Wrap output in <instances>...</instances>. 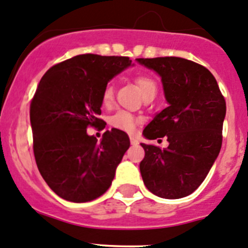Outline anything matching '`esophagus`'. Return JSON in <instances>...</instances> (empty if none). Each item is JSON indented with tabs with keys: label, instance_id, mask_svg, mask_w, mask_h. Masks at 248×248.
Here are the masks:
<instances>
[{
	"label": "esophagus",
	"instance_id": "esophagus-1",
	"mask_svg": "<svg viewBox=\"0 0 248 248\" xmlns=\"http://www.w3.org/2000/svg\"><path fill=\"white\" fill-rule=\"evenodd\" d=\"M130 142H131L132 145H137V144H139V141H137V140L135 139V137H132V136H130Z\"/></svg>",
	"mask_w": 248,
	"mask_h": 248
}]
</instances>
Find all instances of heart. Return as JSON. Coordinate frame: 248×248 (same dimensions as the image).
<instances>
[{
    "instance_id": "b5f03b06",
    "label": "heart",
    "mask_w": 248,
    "mask_h": 248,
    "mask_svg": "<svg viewBox=\"0 0 248 248\" xmlns=\"http://www.w3.org/2000/svg\"><path fill=\"white\" fill-rule=\"evenodd\" d=\"M135 81H136L140 91L142 92L143 96L157 91L156 82H155L152 78H149V76L139 75L136 76ZM101 99H103L104 105H108V104L112 103V100H113V86H112V83H108V85L105 86ZM137 122H139V119H137L134 114L129 113V112L126 111L116 112V113L111 117V119H109V124H111L112 126L126 132L134 131L135 127H136L137 125Z\"/></svg>"
}]
</instances>
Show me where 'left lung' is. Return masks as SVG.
Masks as SVG:
<instances>
[{"label":"left lung","mask_w":248,"mask_h":248,"mask_svg":"<svg viewBox=\"0 0 248 248\" xmlns=\"http://www.w3.org/2000/svg\"><path fill=\"white\" fill-rule=\"evenodd\" d=\"M140 64L161 78L168 106L143 130L148 140L166 137L165 149L141 145L144 159L140 170L154 195L178 200L203 183L222 145L226 100L213 74L203 65L180 57L137 58Z\"/></svg>","instance_id":"obj_1"}]
</instances>
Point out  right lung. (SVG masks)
<instances>
[{
	"mask_svg": "<svg viewBox=\"0 0 248 248\" xmlns=\"http://www.w3.org/2000/svg\"><path fill=\"white\" fill-rule=\"evenodd\" d=\"M130 65L129 57L78 55L48 69L38 85L30 108L33 152L42 177L63 200L85 203L111 186L129 136L112 129L98 142L87 127L104 124V88Z\"/></svg>",
	"mask_w": 248,
	"mask_h": 248,
	"instance_id": "add662e5",
	"label": "right lung"
}]
</instances>
